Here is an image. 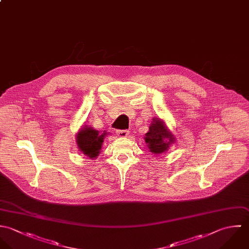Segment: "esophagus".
I'll list each match as a JSON object with an SVG mask.
<instances>
[{"label":"esophagus","instance_id":"obj_1","mask_svg":"<svg viewBox=\"0 0 249 249\" xmlns=\"http://www.w3.org/2000/svg\"><path fill=\"white\" fill-rule=\"evenodd\" d=\"M116 135L119 138H127V136L129 135V131L128 130H117Z\"/></svg>","mask_w":249,"mask_h":249}]
</instances>
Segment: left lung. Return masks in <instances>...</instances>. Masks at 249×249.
<instances>
[{
  "mask_svg": "<svg viewBox=\"0 0 249 249\" xmlns=\"http://www.w3.org/2000/svg\"><path fill=\"white\" fill-rule=\"evenodd\" d=\"M144 141L149 152L158 156L165 153L176 142V139L162 119L154 117L150 123L149 131L144 136Z\"/></svg>",
  "mask_w": 249,
  "mask_h": 249,
  "instance_id": "8db88e82",
  "label": "left lung"
}]
</instances>
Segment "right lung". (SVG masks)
I'll list each match as a JSON object with an SVG mask.
<instances>
[{
	"instance_id": "add662e5",
	"label": "right lung",
	"mask_w": 249,
	"mask_h": 249,
	"mask_svg": "<svg viewBox=\"0 0 249 249\" xmlns=\"http://www.w3.org/2000/svg\"><path fill=\"white\" fill-rule=\"evenodd\" d=\"M108 135L106 131L100 133L91 126L84 125L76 134L78 149L89 159H95L102 151L104 139Z\"/></svg>"
}]
</instances>
